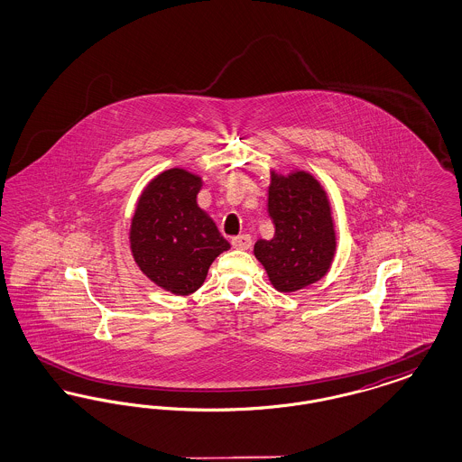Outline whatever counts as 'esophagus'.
Masks as SVG:
<instances>
[{"mask_svg":"<svg viewBox=\"0 0 462 462\" xmlns=\"http://www.w3.org/2000/svg\"><path fill=\"white\" fill-rule=\"evenodd\" d=\"M251 244H253V239H251V236H247V234H242V236H237V237L232 239V245H234L236 249H249Z\"/></svg>","mask_w":462,"mask_h":462,"instance_id":"34e87169","label":"esophagus"}]
</instances>
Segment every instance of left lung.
<instances>
[{"label": "left lung", "instance_id": "obj_1", "mask_svg": "<svg viewBox=\"0 0 462 462\" xmlns=\"http://www.w3.org/2000/svg\"><path fill=\"white\" fill-rule=\"evenodd\" d=\"M268 215L275 225L272 241L254 244V256L281 292H294L320 281L336 251V232L328 196L305 171L272 173Z\"/></svg>", "mask_w": 462, "mask_h": 462}]
</instances>
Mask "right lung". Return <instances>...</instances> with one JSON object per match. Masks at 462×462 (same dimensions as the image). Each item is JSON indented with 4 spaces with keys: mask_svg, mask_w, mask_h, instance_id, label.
Wrapping results in <instances>:
<instances>
[{
    "mask_svg": "<svg viewBox=\"0 0 462 462\" xmlns=\"http://www.w3.org/2000/svg\"><path fill=\"white\" fill-rule=\"evenodd\" d=\"M200 178L173 168L145 187L133 215V258L157 286L192 294L230 244L198 206Z\"/></svg>",
    "mask_w": 462,
    "mask_h": 462,
    "instance_id": "1",
    "label": "right lung"
}]
</instances>
